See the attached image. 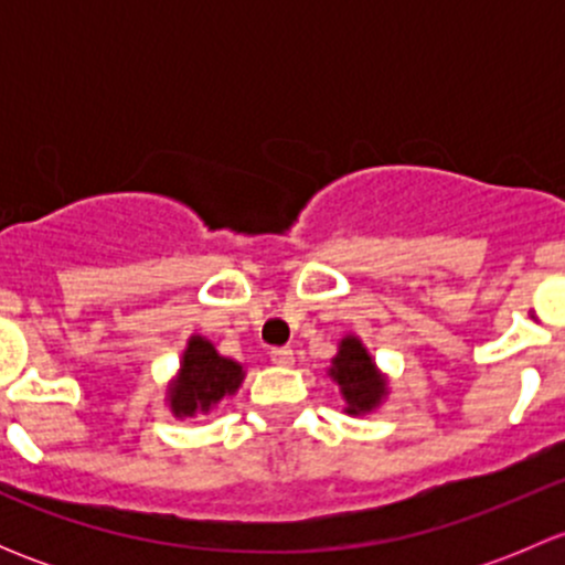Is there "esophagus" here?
<instances>
[{"mask_svg":"<svg viewBox=\"0 0 565 565\" xmlns=\"http://www.w3.org/2000/svg\"><path fill=\"white\" fill-rule=\"evenodd\" d=\"M270 361L276 363V366H292L295 352L289 350V347H276V350L270 352Z\"/></svg>","mask_w":565,"mask_h":565,"instance_id":"34e87169","label":"esophagus"}]
</instances>
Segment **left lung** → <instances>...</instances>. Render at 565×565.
<instances>
[{
  "label": "left lung",
  "mask_w": 565,
  "mask_h": 565,
  "mask_svg": "<svg viewBox=\"0 0 565 565\" xmlns=\"http://www.w3.org/2000/svg\"><path fill=\"white\" fill-rule=\"evenodd\" d=\"M328 377L339 385L344 413L352 418L372 415L388 398V374L377 366L361 335L344 333L339 341V352L330 358Z\"/></svg>",
  "instance_id": "obj_1"
}]
</instances>
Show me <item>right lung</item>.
Masks as SVG:
<instances>
[{"instance_id": "right-lung-1", "label": "right lung", "mask_w": 565, "mask_h": 565, "mask_svg": "<svg viewBox=\"0 0 565 565\" xmlns=\"http://www.w3.org/2000/svg\"><path fill=\"white\" fill-rule=\"evenodd\" d=\"M243 380L246 363L221 355L207 335L191 333L180 355V366L167 383L163 402L172 418L191 420L213 413L226 396H235Z\"/></svg>"}]
</instances>
